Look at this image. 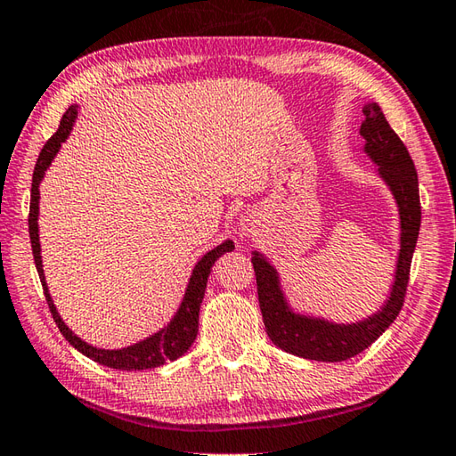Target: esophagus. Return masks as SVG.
I'll return each mask as SVG.
<instances>
[{
	"mask_svg": "<svg viewBox=\"0 0 456 456\" xmlns=\"http://www.w3.org/2000/svg\"><path fill=\"white\" fill-rule=\"evenodd\" d=\"M250 232H252V228H248V224L242 226V234H244V236H250Z\"/></svg>",
	"mask_w": 456,
	"mask_h": 456,
	"instance_id": "1",
	"label": "esophagus"
}]
</instances>
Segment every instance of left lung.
Wrapping results in <instances>:
<instances>
[{
    "instance_id": "left-lung-1",
    "label": "left lung",
    "mask_w": 456,
    "mask_h": 456,
    "mask_svg": "<svg viewBox=\"0 0 456 456\" xmlns=\"http://www.w3.org/2000/svg\"><path fill=\"white\" fill-rule=\"evenodd\" d=\"M365 121L359 134L365 139L363 152L375 165V175L383 180L399 212V254L393 283L383 305L357 322L341 323L328 317L299 312L283 291L280 272L262 252H252L257 283V299L273 346L286 354L312 362H346L367 349L389 328L403 307L407 291L409 268L420 228L419 180L409 151L389 126L379 102L369 101L363 107Z\"/></svg>"
}]
</instances>
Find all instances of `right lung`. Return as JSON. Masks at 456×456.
<instances>
[{"label": "right lung", "mask_w": 456, "mask_h": 456, "mask_svg": "<svg viewBox=\"0 0 456 456\" xmlns=\"http://www.w3.org/2000/svg\"><path fill=\"white\" fill-rule=\"evenodd\" d=\"M77 110L79 105H71L59 123L57 133L51 136L45 142V147L41 149L36 170H33V183H31V204H29V238H31V250H33V260H36V268L39 273L43 291H45V299L49 304L51 314H53V320L57 323L59 331L63 333V338L71 343V346L81 351L83 355H87L93 362H97L110 369H121V371H142V369H154L165 365L167 362H175V359L183 357L188 347L192 346L196 339V333H199V314H200V304L204 299L206 283H208V276L212 272L214 262L218 260L222 254L234 250V242L232 240H224V242L218 244L216 248L206 252L196 265L192 268L191 278H188L183 302H180L176 314L170 317V322L154 331L149 338L133 343L128 347L121 349H102L94 347L91 343L81 339L69 325L63 322V317L59 315L57 307L53 304V297L49 294L47 281H45V272H43V260H41V244H39V184L43 176H45V170L51 167V162L57 157L61 144L67 141V136L71 134Z\"/></svg>", "instance_id": "add662e5"}]
</instances>
